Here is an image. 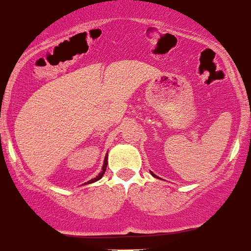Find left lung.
Masks as SVG:
<instances>
[{
  "label": "left lung",
  "mask_w": 251,
  "mask_h": 251,
  "mask_svg": "<svg viewBox=\"0 0 251 251\" xmlns=\"http://www.w3.org/2000/svg\"><path fill=\"white\" fill-rule=\"evenodd\" d=\"M151 175H152V176H153V177H155V178H159V177L157 176V175H154V174H153V172H152V171H151Z\"/></svg>",
  "instance_id": "left-lung-1"
}]
</instances>
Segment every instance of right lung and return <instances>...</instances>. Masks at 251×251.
<instances>
[{
    "label": "right lung",
    "mask_w": 251,
    "mask_h": 251,
    "mask_svg": "<svg viewBox=\"0 0 251 251\" xmlns=\"http://www.w3.org/2000/svg\"><path fill=\"white\" fill-rule=\"evenodd\" d=\"M106 168H107V153H106V155H105V158H104V164H103V168H101V171L99 172L98 174V176L97 177H94V178H92L91 180H88V184H90V183H94V182H97V180H99L101 178V177L104 176V174H105V171H106ZM86 184V183H85Z\"/></svg>",
    "instance_id": "add662e5"
}]
</instances>
